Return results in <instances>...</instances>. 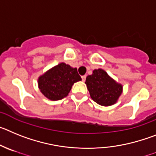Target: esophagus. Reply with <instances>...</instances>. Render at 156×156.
I'll list each match as a JSON object with an SVG mask.
<instances>
[{
	"instance_id": "34e87169",
	"label": "esophagus",
	"mask_w": 156,
	"mask_h": 156,
	"mask_svg": "<svg viewBox=\"0 0 156 156\" xmlns=\"http://www.w3.org/2000/svg\"><path fill=\"white\" fill-rule=\"evenodd\" d=\"M85 78H86V76H85V75H83V76H81V79H82V81H85Z\"/></svg>"
}]
</instances>
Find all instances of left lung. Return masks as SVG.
<instances>
[{"mask_svg": "<svg viewBox=\"0 0 156 156\" xmlns=\"http://www.w3.org/2000/svg\"><path fill=\"white\" fill-rule=\"evenodd\" d=\"M92 100L103 106L116 103L123 91L121 84L117 83L102 69H95L85 80Z\"/></svg>", "mask_w": 156, "mask_h": 156, "instance_id": "obj_1", "label": "left lung"}]
</instances>
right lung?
<instances>
[{
  "mask_svg": "<svg viewBox=\"0 0 156 156\" xmlns=\"http://www.w3.org/2000/svg\"><path fill=\"white\" fill-rule=\"evenodd\" d=\"M77 68L61 63L38 78L40 92L50 100H60L68 95L74 83L81 81Z\"/></svg>",
  "mask_w": 156,
  "mask_h": 156,
  "instance_id": "obj_1",
  "label": "right lung"
}]
</instances>
